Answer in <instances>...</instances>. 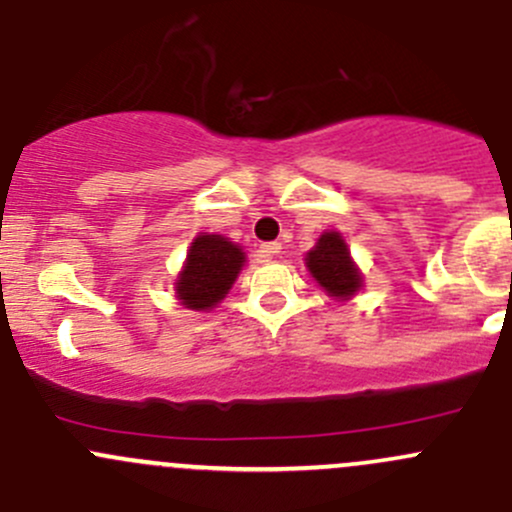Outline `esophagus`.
Listing matches in <instances>:
<instances>
[{"mask_svg":"<svg viewBox=\"0 0 512 512\" xmlns=\"http://www.w3.org/2000/svg\"><path fill=\"white\" fill-rule=\"evenodd\" d=\"M260 252H262V257H265V260H275V257L282 252V245H280V242H267V245L260 247Z\"/></svg>","mask_w":512,"mask_h":512,"instance_id":"34e87169","label":"esophagus"}]
</instances>
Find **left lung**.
Instances as JSON below:
<instances>
[{"label":"left lung","mask_w":512,"mask_h":512,"mask_svg":"<svg viewBox=\"0 0 512 512\" xmlns=\"http://www.w3.org/2000/svg\"><path fill=\"white\" fill-rule=\"evenodd\" d=\"M307 270L319 287L334 299H349L364 285L359 267L354 265L349 247L339 232H324L314 250L307 252Z\"/></svg>","instance_id":"obj_1"}]
</instances>
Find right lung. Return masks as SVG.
<instances>
[{
    "mask_svg": "<svg viewBox=\"0 0 512 512\" xmlns=\"http://www.w3.org/2000/svg\"><path fill=\"white\" fill-rule=\"evenodd\" d=\"M242 265L245 252L240 245L223 235L200 232L190 245L183 272L175 280V297L195 312L213 309L230 292Z\"/></svg>",
    "mask_w": 512,
    "mask_h": 512,
    "instance_id": "1",
    "label": "right lung"
}]
</instances>
